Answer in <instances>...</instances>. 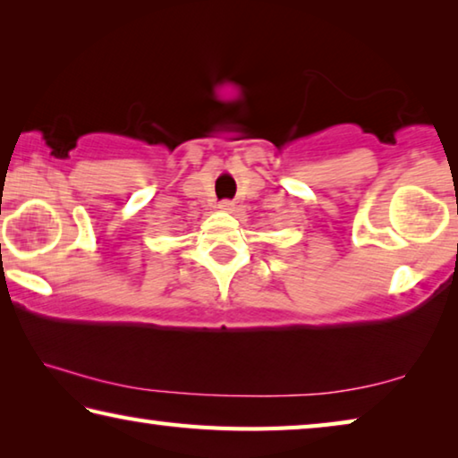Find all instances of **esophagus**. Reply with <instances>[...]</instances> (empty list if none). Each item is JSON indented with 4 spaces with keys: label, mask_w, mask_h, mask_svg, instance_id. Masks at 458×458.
<instances>
[{
    "label": "esophagus",
    "mask_w": 458,
    "mask_h": 458,
    "mask_svg": "<svg viewBox=\"0 0 458 458\" xmlns=\"http://www.w3.org/2000/svg\"><path fill=\"white\" fill-rule=\"evenodd\" d=\"M218 210H220V212H232V210H234V201L222 199L220 204H218Z\"/></svg>",
    "instance_id": "34e87169"
}]
</instances>
